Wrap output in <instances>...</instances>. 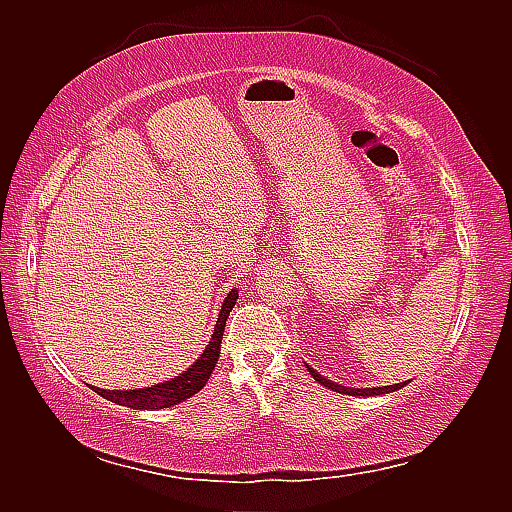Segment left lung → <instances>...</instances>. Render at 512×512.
Segmentation results:
<instances>
[{"mask_svg": "<svg viewBox=\"0 0 512 512\" xmlns=\"http://www.w3.org/2000/svg\"><path fill=\"white\" fill-rule=\"evenodd\" d=\"M305 367H307L309 374L314 376V380L318 384L327 386V389H331V391H337V393H342V395H352V397H376V395H384V393H393V391H399L401 386L406 384V382H399V384H389V386H369V389H367V386H359V389H354V386H344V384L329 380L327 376H322L320 371H316L312 365L305 363Z\"/></svg>", "mask_w": 512, "mask_h": 512, "instance_id": "1", "label": "left lung"}]
</instances>
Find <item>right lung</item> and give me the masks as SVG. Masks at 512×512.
I'll return each mask as SVG.
<instances>
[{"mask_svg": "<svg viewBox=\"0 0 512 512\" xmlns=\"http://www.w3.org/2000/svg\"><path fill=\"white\" fill-rule=\"evenodd\" d=\"M237 299H239V290L232 288L222 303L218 320H215V329L211 333V339L207 342L203 354H200L188 369L181 371L179 376L160 384L145 386V389H134V391H106V389H98V386H91V389H94L100 397L113 401L117 406H128L134 410H162L190 399L207 384L211 371L215 369V363H218L226 320H228L230 309L235 307Z\"/></svg>", "mask_w": 512, "mask_h": 512, "instance_id": "obj_1", "label": "right lung"}]
</instances>
